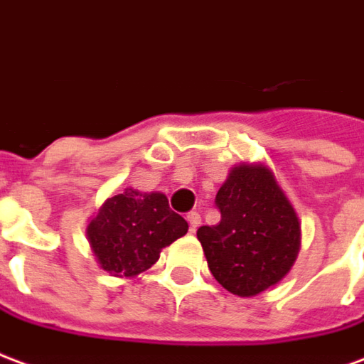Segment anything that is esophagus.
Segmentation results:
<instances>
[{
    "mask_svg": "<svg viewBox=\"0 0 364 364\" xmlns=\"http://www.w3.org/2000/svg\"><path fill=\"white\" fill-rule=\"evenodd\" d=\"M186 219H188V223H190V230H192V232H196V230H198V227L201 225L200 213H198V211H190Z\"/></svg>",
    "mask_w": 364,
    "mask_h": 364,
    "instance_id": "obj_1",
    "label": "esophagus"
}]
</instances>
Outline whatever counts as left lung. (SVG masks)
Segmentation results:
<instances>
[{
    "label": "left lung",
    "mask_w": 364,
    "mask_h": 364,
    "mask_svg": "<svg viewBox=\"0 0 364 364\" xmlns=\"http://www.w3.org/2000/svg\"><path fill=\"white\" fill-rule=\"evenodd\" d=\"M221 221L198 229L209 272L229 293L254 296L279 283L301 248V223L266 164H238L219 188Z\"/></svg>",
    "instance_id": "8db88e82"
}]
</instances>
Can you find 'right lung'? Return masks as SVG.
I'll return each mask as SVG.
<instances>
[{
  "label": "right lung",
  "instance_id": "right-lung-1",
  "mask_svg": "<svg viewBox=\"0 0 364 364\" xmlns=\"http://www.w3.org/2000/svg\"><path fill=\"white\" fill-rule=\"evenodd\" d=\"M186 232L188 223L172 211L164 193L134 188L108 198L87 227L98 266L114 277H135L149 269L161 250Z\"/></svg>",
  "mask_w": 364,
  "mask_h": 364
}]
</instances>
